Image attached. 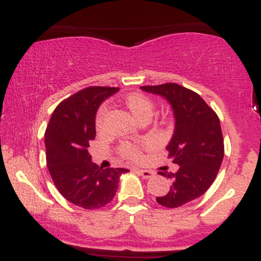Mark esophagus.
Masks as SVG:
<instances>
[{"label": "esophagus", "instance_id": "obj_1", "mask_svg": "<svg viewBox=\"0 0 261 261\" xmlns=\"http://www.w3.org/2000/svg\"><path fill=\"white\" fill-rule=\"evenodd\" d=\"M137 172H139L140 174L142 175V178H145V179L152 178V176H153V174H154L153 172H151V170H147V169H139Z\"/></svg>", "mask_w": 261, "mask_h": 261}]
</instances>
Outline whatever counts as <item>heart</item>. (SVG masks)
<instances>
[{
    "instance_id": "obj_1",
    "label": "heart",
    "mask_w": 261,
    "mask_h": 261,
    "mask_svg": "<svg viewBox=\"0 0 261 261\" xmlns=\"http://www.w3.org/2000/svg\"><path fill=\"white\" fill-rule=\"evenodd\" d=\"M125 103H126V107L130 109V112L133 113V115L136 119H140L143 115H152V113H153V103H152V100L146 97V95L140 94V93H133V94L127 95L125 98ZM107 112L108 109L106 106H103L98 110L97 116H95V125H97L98 128L103 127ZM120 152L124 157L130 158V160H139L141 157L140 148L136 145H133V143H124L121 146Z\"/></svg>"
}]
</instances>
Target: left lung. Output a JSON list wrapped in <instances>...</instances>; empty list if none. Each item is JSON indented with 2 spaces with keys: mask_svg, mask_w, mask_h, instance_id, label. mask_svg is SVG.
I'll list each match as a JSON object with an SVG mask.
<instances>
[{
  "mask_svg": "<svg viewBox=\"0 0 261 261\" xmlns=\"http://www.w3.org/2000/svg\"><path fill=\"white\" fill-rule=\"evenodd\" d=\"M141 89L163 97L174 114V133L167 149L179 168L175 173H158L169 178L172 187L155 200L166 207H179L205 194L216 179L224 154L220 119L197 93L176 83Z\"/></svg>",
  "mask_w": 261,
  "mask_h": 261,
  "instance_id": "8db88e82",
  "label": "left lung"
}]
</instances>
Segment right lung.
<instances>
[{
	"mask_svg": "<svg viewBox=\"0 0 261 261\" xmlns=\"http://www.w3.org/2000/svg\"><path fill=\"white\" fill-rule=\"evenodd\" d=\"M114 87H88L56 107L45 131L46 163L54 184L76 206L100 208L113 200L119 179L128 170L103 169L93 163L89 143L95 137V115Z\"/></svg>",
	"mask_w": 261,
	"mask_h": 261,
	"instance_id": "add662e5",
	"label": "right lung"
}]
</instances>
